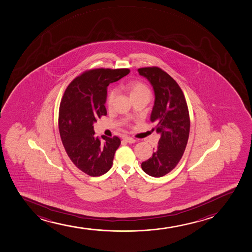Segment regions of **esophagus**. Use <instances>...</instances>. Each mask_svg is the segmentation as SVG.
<instances>
[{"label": "esophagus", "mask_w": 252, "mask_h": 252, "mask_svg": "<svg viewBox=\"0 0 252 252\" xmlns=\"http://www.w3.org/2000/svg\"><path fill=\"white\" fill-rule=\"evenodd\" d=\"M125 141L127 142L128 144H133L135 142V139L131 138V137L126 136L124 138Z\"/></svg>", "instance_id": "obj_1"}]
</instances>
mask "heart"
I'll use <instances>...</instances> for the list:
<instances>
[{"label":"heart","mask_w":252,"mask_h":252,"mask_svg":"<svg viewBox=\"0 0 252 252\" xmlns=\"http://www.w3.org/2000/svg\"><path fill=\"white\" fill-rule=\"evenodd\" d=\"M127 89H128L130 96L141 94V93H150L148 87L145 84L139 82V81H131L127 84ZM115 95V90H112L109 92L108 95H107V103L108 104H111L113 102Z\"/></svg>","instance_id":"heart-1"}]
</instances>
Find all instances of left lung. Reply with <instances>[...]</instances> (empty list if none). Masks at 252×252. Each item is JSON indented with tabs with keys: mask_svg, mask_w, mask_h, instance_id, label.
I'll list each match as a JSON object with an SVG mask.
<instances>
[{
	"mask_svg": "<svg viewBox=\"0 0 252 252\" xmlns=\"http://www.w3.org/2000/svg\"><path fill=\"white\" fill-rule=\"evenodd\" d=\"M153 87L155 102L151 121L160 135L153 155L142 162V170L151 177H161L172 171L183 157L188 144L190 119L183 91L176 81L158 67L138 69Z\"/></svg>",
	"mask_w": 252,
	"mask_h": 252,
	"instance_id": "8db88e82",
	"label": "left lung"
}]
</instances>
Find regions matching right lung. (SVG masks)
Returning <instances> with one entry per match:
<instances>
[{"instance_id": "right-lung-1", "label": "right lung", "mask_w": 252, "mask_h": 252, "mask_svg": "<svg viewBox=\"0 0 252 252\" xmlns=\"http://www.w3.org/2000/svg\"><path fill=\"white\" fill-rule=\"evenodd\" d=\"M128 69H95L78 76L68 86L60 106L59 130L71 161L84 173L99 177L107 173L121 144L119 137H95L93 124L107 115V87Z\"/></svg>"}]
</instances>
